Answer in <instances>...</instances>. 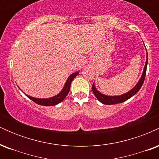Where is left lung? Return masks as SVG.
I'll return each mask as SVG.
<instances>
[{
  "instance_id": "1",
  "label": "left lung",
  "mask_w": 159,
  "mask_h": 159,
  "mask_svg": "<svg viewBox=\"0 0 159 159\" xmlns=\"http://www.w3.org/2000/svg\"><path fill=\"white\" fill-rule=\"evenodd\" d=\"M147 61H148V56H147V61H146L145 66H144V69H143V75H142L140 81H138V83L137 84V85L134 87V88L132 89L130 91H129V92L120 95V96H105V95H104L102 93H101L98 92V91L96 90L94 84H93L92 90L95 96H96V97L97 98V99L100 102L104 104V105H114V104L123 102L126 101V100L129 99V98L132 97L134 95H135L139 91L140 87H141L142 85H143L144 79H145L146 72H147Z\"/></svg>"
}]
</instances>
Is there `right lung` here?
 <instances>
[{"label":"right lung","instance_id":"1","mask_svg":"<svg viewBox=\"0 0 159 159\" xmlns=\"http://www.w3.org/2000/svg\"><path fill=\"white\" fill-rule=\"evenodd\" d=\"M78 75V72H75V73H72L70 76L68 78L66 82L64 87L63 88V90H61V92L59 94L56 95L55 96H53L52 98H34L31 97L30 96H26L28 97L30 99H31L32 101H34V102L40 105H43V106H53V105H56L60 102H61L63 99L66 98V96H67L70 90V85L72 83V80L76 77Z\"/></svg>","mask_w":159,"mask_h":159}]
</instances>
